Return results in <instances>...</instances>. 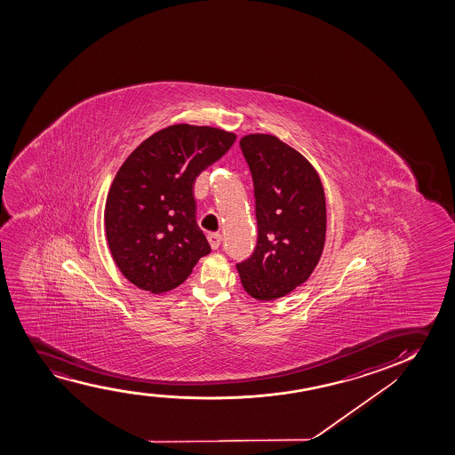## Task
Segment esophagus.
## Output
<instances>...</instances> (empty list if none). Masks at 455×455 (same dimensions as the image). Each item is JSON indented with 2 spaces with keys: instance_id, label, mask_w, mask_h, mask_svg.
Masks as SVG:
<instances>
[{
  "instance_id": "1",
  "label": "esophagus",
  "mask_w": 455,
  "mask_h": 455,
  "mask_svg": "<svg viewBox=\"0 0 455 455\" xmlns=\"http://www.w3.org/2000/svg\"><path fill=\"white\" fill-rule=\"evenodd\" d=\"M208 243L212 245V250L219 249L220 247V243H222V236L219 235V233H212V235H208Z\"/></svg>"
}]
</instances>
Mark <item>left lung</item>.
I'll list each match as a JSON object with an SVG mask.
<instances>
[{
  "mask_svg": "<svg viewBox=\"0 0 455 455\" xmlns=\"http://www.w3.org/2000/svg\"><path fill=\"white\" fill-rule=\"evenodd\" d=\"M239 146L255 185L258 243L237 274L251 299L272 301L317 267L326 237L323 185L311 162L272 133H249Z\"/></svg>",
  "mask_w": 455,
  "mask_h": 455,
  "instance_id": "1",
  "label": "left lung"
}]
</instances>
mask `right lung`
<instances>
[{"mask_svg": "<svg viewBox=\"0 0 455 455\" xmlns=\"http://www.w3.org/2000/svg\"><path fill=\"white\" fill-rule=\"evenodd\" d=\"M236 133L172 124L125 158L108 189L104 225L119 272L150 293L180 286L210 243L196 222V177L218 162Z\"/></svg>", "mask_w": 455, "mask_h": 455, "instance_id": "obj_1", "label": "right lung"}]
</instances>
